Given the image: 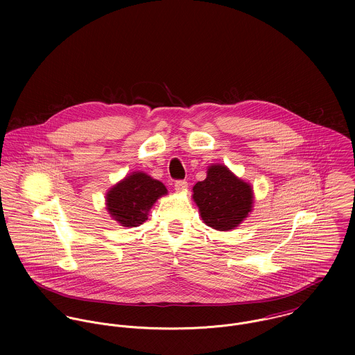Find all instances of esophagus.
<instances>
[{
    "mask_svg": "<svg viewBox=\"0 0 355 355\" xmlns=\"http://www.w3.org/2000/svg\"><path fill=\"white\" fill-rule=\"evenodd\" d=\"M186 189H187V182L179 180V182L175 183V190H176L178 193H183V191H186Z\"/></svg>",
    "mask_w": 355,
    "mask_h": 355,
    "instance_id": "34e87169",
    "label": "esophagus"
}]
</instances>
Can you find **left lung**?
<instances>
[{"instance_id":"8db88e82","label":"left lung","mask_w":355,"mask_h":355,"mask_svg":"<svg viewBox=\"0 0 355 355\" xmlns=\"http://www.w3.org/2000/svg\"><path fill=\"white\" fill-rule=\"evenodd\" d=\"M193 200L207 227L231 231L253 210V186L238 178L228 166L211 164L207 166L206 179L193 187Z\"/></svg>"}]
</instances>
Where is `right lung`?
Returning <instances> with one entry per match:
<instances>
[{
    "instance_id": "add662e5",
    "label": "right lung",
    "mask_w": 355,
    "mask_h": 355,
    "mask_svg": "<svg viewBox=\"0 0 355 355\" xmlns=\"http://www.w3.org/2000/svg\"><path fill=\"white\" fill-rule=\"evenodd\" d=\"M168 194L166 187L142 171L131 172L112 186L105 205L110 217L121 227H138L148 220L149 211L158 198Z\"/></svg>"
}]
</instances>
